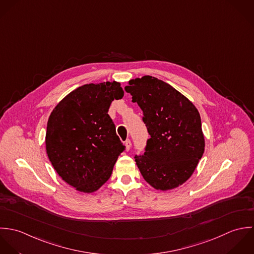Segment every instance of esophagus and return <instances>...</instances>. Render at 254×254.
Listing matches in <instances>:
<instances>
[{
    "label": "esophagus",
    "instance_id": "esophagus-1",
    "mask_svg": "<svg viewBox=\"0 0 254 254\" xmlns=\"http://www.w3.org/2000/svg\"><path fill=\"white\" fill-rule=\"evenodd\" d=\"M125 144H126V149H127V151H128V150L130 149V146H131L130 140H129V139H127V140L125 141Z\"/></svg>",
    "mask_w": 254,
    "mask_h": 254
}]
</instances>
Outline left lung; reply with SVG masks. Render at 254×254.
Masks as SVG:
<instances>
[{
	"mask_svg": "<svg viewBox=\"0 0 254 254\" xmlns=\"http://www.w3.org/2000/svg\"><path fill=\"white\" fill-rule=\"evenodd\" d=\"M125 90L142 110L150 135L145 152L134 156L143 179L156 190L178 188L190 178L204 153L197 109L173 86L150 75L129 80Z\"/></svg>",
	"mask_w": 254,
	"mask_h": 254,
	"instance_id": "8db88e82",
	"label": "left lung"
}]
</instances>
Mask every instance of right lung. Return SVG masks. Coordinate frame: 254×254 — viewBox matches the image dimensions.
<instances>
[{
    "instance_id": "obj_1",
    "label": "right lung",
    "mask_w": 254,
    "mask_h": 254,
    "mask_svg": "<svg viewBox=\"0 0 254 254\" xmlns=\"http://www.w3.org/2000/svg\"><path fill=\"white\" fill-rule=\"evenodd\" d=\"M123 96L116 81L85 84L66 95L49 117L47 155L58 175L78 191L100 189L125 151L108 114L112 101Z\"/></svg>"
}]
</instances>
